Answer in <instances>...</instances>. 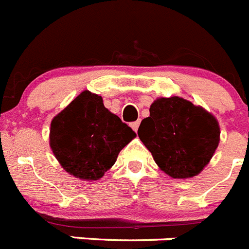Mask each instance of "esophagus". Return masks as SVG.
Instances as JSON below:
<instances>
[{
  "instance_id": "esophagus-1",
  "label": "esophagus",
  "mask_w": 249,
  "mask_h": 249,
  "mask_svg": "<svg viewBox=\"0 0 249 249\" xmlns=\"http://www.w3.org/2000/svg\"><path fill=\"white\" fill-rule=\"evenodd\" d=\"M139 125H140V122H139V120H138V122L131 123V127H133V130H134V131H135V133H136V131H138Z\"/></svg>"
}]
</instances>
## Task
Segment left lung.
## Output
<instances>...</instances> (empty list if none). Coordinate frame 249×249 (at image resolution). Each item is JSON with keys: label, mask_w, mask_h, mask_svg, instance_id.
Returning a JSON list of instances; mask_svg holds the SVG:
<instances>
[{"label": "left lung", "mask_w": 249, "mask_h": 249, "mask_svg": "<svg viewBox=\"0 0 249 249\" xmlns=\"http://www.w3.org/2000/svg\"><path fill=\"white\" fill-rule=\"evenodd\" d=\"M213 114L181 97L158 98L138 135L161 171L172 178H191L210 162L219 144Z\"/></svg>", "instance_id": "1"}]
</instances>
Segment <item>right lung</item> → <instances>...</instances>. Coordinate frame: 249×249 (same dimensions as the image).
Segmentation results:
<instances>
[{
    "label": "right lung",
    "instance_id": "1",
    "mask_svg": "<svg viewBox=\"0 0 249 249\" xmlns=\"http://www.w3.org/2000/svg\"><path fill=\"white\" fill-rule=\"evenodd\" d=\"M135 136L131 127L105 108L100 95L84 90L52 119L49 146L69 175L95 181Z\"/></svg>",
    "mask_w": 249,
    "mask_h": 249
}]
</instances>
